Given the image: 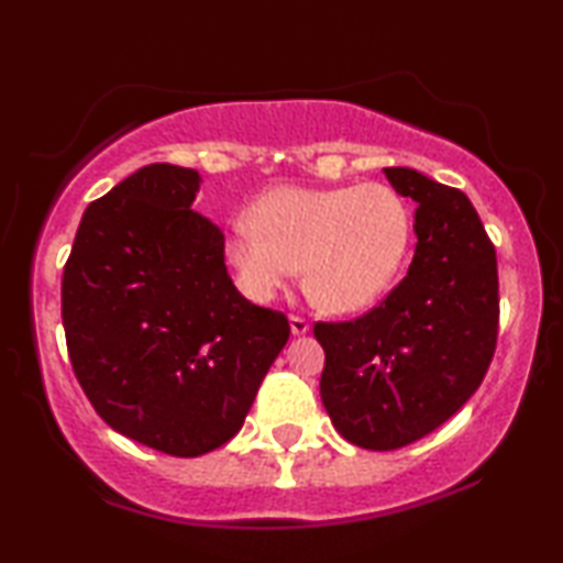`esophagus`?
<instances>
[{
	"mask_svg": "<svg viewBox=\"0 0 563 563\" xmlns=\"http://www.w3.org/2000/svg\"><path fill=\"white\" fill-rule=\"evenodd\" d=\"M289 325H291V333H295V335H305V333H310V320L302 318V314H291V318H289Z\"/></svg>",
	"mask_w": 563,
	"mask_h": 563,
	"instance_id": "obj_1",
	"label": "esophagus"
}]
</instances>
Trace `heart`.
<instances>
[{
	"instance_id": "obj_1",
	"label": "heart",
	"mask_w": 563,
	"mask_h": 563,
	"mask_svg": "<svg viewBox=\"0 0 563 563\" xmlns=\"http://www.w3.org/2000/svg\"><path fill=\"white\" fill-rule=\"evenodd\" d=\"M412 241L410 207L387 184L282 187L253 205L228 238L245 295L268 302L305 264L307 289L330 312L372 307L397 279Z\"/></svg>"
}]
</instances>
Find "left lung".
<instances>
[{
    "instance_id": "left-lung-1",
    "label": "left lung",
    "mask_w": 563,
    "mask_h": 563,
    "mask_svg": "<svg viewBox=\"0 0 563 563\" xmlns=\"http://www.w3.org/2000/svg\"><path fill=\"white\" fill-rule=\"evenodd\" d=\"M418 202L407 276L356 320L314 322L322 405L338 433L395 451L433 433L479 389L499 328L497 253L464 191L415 168H384Z\"/></svg>"
}]
</instances>
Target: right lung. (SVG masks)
<instances>
[{"mask_svg":"<svg viewBox=\"0 0 563 563\" xmlns=\"http://www.w3.org/2000/svg\"><path fill=\"white\" fill-rule=\"evenodd\" d=\"M195 168L151 164L91 202L60 282L68 358L99 418L168 456L243 428L289 341L284 312L235 289Z\"/></svg>","mask_w":563,"mask_h":563,"instance_id":"right-lung-1","label":"right lung"}]
</instances>
